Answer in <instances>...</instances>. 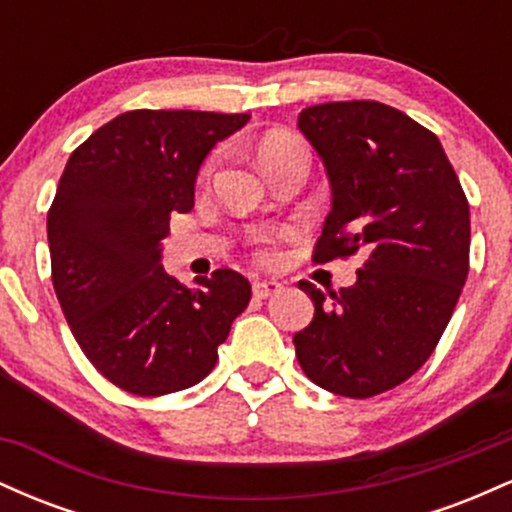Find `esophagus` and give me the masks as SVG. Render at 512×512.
Here are the masks:
<instances>
[{
	"label": "esophagus",
	"instance_id": "34e87169",
	"mask_svg": "<svg viewBox=\"0 0 512 512\" xmlns=\"http://www.w3.org/2000/svg\"><path fill=\"white\" fill-rule=\"evenodd\" d=\"M281 289H284V286L274 279H262L252 284V293H255V298H269L274 296V293H279Z\"/></svg>",
	"mask_w": 512,
	"mask_h": 512
}]
</instances>
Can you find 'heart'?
<instances>
[{"mask_svg":"<svg viewBox=\"0 0 512 512\" xmlns=\"http://www.w3.org/2000/svg\"><path fill=\"white\" fill-rule=\"evenodd\" d=\"M293 154H303V151L301 146L293 142L291 137H286V134H267V137L260 142V163L264 170ZM209 168H211V161L207 163V170Z\"/></svg>","mask_w":512,"mask_h":512,"instance_id":"heart-1","label":"heart"}]
</instances>
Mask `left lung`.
<instances>
[{
    "instance_id": "1",
    "label": "left lung",
    "mask_w": 512,
    "mask_h": 512,
    "mask_svg": "<svg viewBox=\"0 0 512 512\" xmlns=\"http://www.w3.org/2000/svg\"><path fill=\"white\" fill-rule=\"evenodd\" d=\"M298 129L325 163L332 209L313 262L363 255L356 284L320 291L293 334L303 373L366 399L411 378L436 349L469 272V204L438 137L378 101L310 105Z\"/></svg>"
}]
</instances>
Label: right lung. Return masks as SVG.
<instances>
[{
	"label": "right lung",
	"instance_id": "obj_1",
	"mask_svg": "<svg viewBox=\"0 0 512 512\" xmlns=\"http://www.w3.org/2000/svg\"><path fill=\"white\" fill-rule=\"evenodd\" d=\"M248 120L129 110L64 166L48 211L52 286L81 351L120 390L158 397L197 385L248 308L250 281L233 269L187 289L161 267L170 214L195 207L202 161Z\"/></svg>",
	"mask_w": 512,
	"mask_h": 512
}]
</instances>
